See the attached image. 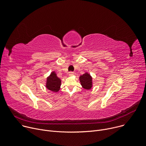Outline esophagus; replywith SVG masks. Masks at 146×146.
<instances>
[{"label": "esophagus", "mask_w": 146, "mask_h": 146, "mask_svg": "<svg viewBox=\"0 0 146 146\" xmlns=\"http://www.w3.org/2000/svg\"><path fill=\"white\" fill-rule=\"evenodd\" d=\"M69 75L70 76H73V75H74V72H69Z\"/></svg>", "instance_id": "34e87169"}]
</instances>
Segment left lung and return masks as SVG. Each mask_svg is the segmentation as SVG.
Wrapping results in <instances>:
<instances>
[{
	"mask_svg": "<svg viewBox=\"0 0 146 146\" xmlns=\"http://www.w3.org/2000/svg\"><path fill=\"white\" fill-rule=\"evenodd\" d=\"M80 81L82 87L84 89L90 90L92 87V77L91 76L86 73L80 77Z\"/></svg>",
	"mask_w": 146,
	"mask_h": 146,
	"instance_id": "1",
	"label": "left lung"
}]
</instances>
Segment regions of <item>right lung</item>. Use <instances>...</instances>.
<instances>
[{
  "instance_id": "obj_1",
  "label": "right lung",
  "mask_w": 146,
  "mask_h": 146,
  "mask_svg": "<svg viewBox=\"0 0 146 146\" xmlns=\"http://www.w3.org/2000/svg\"><path fill=\"white\" fill-rule=\"evenodd\" d=\"M61 81L55 72L51 73V75L47 78L46 87L53 92H58L60 89Z\"/></svg>"
}]
</instances>
